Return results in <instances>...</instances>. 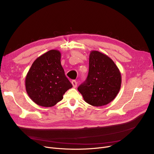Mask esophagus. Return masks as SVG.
Wrapping results in <instances>:
<instances>
[{
  "label": "esophagus",
  "instance_id": "obj_1",
  "mask_svg": "<svg viewBox=\"0 0 154 154\" xmlns=\"http://www.w3.org/2000/svg\"><path fill=\"white\" fill-rule=\"evenodd\" d=\"M72 84L74 88H76L77 87V82L75 80H73L72 81Z\"/></svg>",
  "mask_w": 154,
  "mask_h": 154
}]
</instances>
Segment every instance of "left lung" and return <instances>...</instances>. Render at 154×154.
<instances>
[{
	"instance_id": "8db88e82",
	"label": "left lung",
	"mask_w": 154,
	"mask_h": 154,
	"mask_svg": "<svg viewBox=\"0 0 154 154\" xmlns=\"http://www.w3.org/2000/svg\"><path fill=\"white\" fill-rule=\"evenodd\" d=\"M86 80L78 88L86 102L100 107L111 102L120 91L122 76L119 69L107 55L92 51Z\"/></svg>"
}]
</instances>
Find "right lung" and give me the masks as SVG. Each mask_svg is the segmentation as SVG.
<instances>
[{
  "instance_id": "obj_1",
  "label": "right lung",
  "mask_w": 154,
  "mask_h": 154,
  "mask_svg": "<svg viewBox=\"0 0 154 154\" xmlns=\"http://www.w3.org/2000/svg\"><path fill=\"white\" fill-rule=\"evenodd\" d=\"M60 59V51L51 50L37 58L28 71L25 78L26 92L38 105L54 106L73 87L65 75Z\"/></svg>"
}]
</instances>
